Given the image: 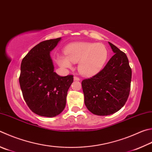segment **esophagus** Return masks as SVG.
<instances>
[{
	"mask_svg": "<svg viewBox=\"0 0 152 152\" xmlns=\"http://www.w3.org/2000/svg\"><path fill=\"white\" fill-rule=\"evenodd\" d=\"M74 81H79V80H80V78H78V77L74 76Z\"/></svg>",
	"mask_w": 152,
	"mask_h": 152,
	"instance_id": "esophagus-1",
	"label": "esophagus"
}]
</instances>
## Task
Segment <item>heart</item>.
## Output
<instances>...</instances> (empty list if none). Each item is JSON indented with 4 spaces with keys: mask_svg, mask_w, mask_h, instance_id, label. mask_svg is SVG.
<instances>
[{
    "mask_svg": "<svg viewBox=\"0 0 152 152\" xmlns=\"http://www.w3.org/2000/svg\"><path fill=\"white\" fill-rule=\"evenodd\" d=\"M65 55L58 56V63L62 67L70 68L78 63L79 72L85 76H92L100 72L106 64L108 52L102 44L76 42L66 46Z\"/></svg>",
    "mask_w": 152,
    "mask_h": 152,
    "instance_id": "b5f03b06",
    "label": "heart"
}]
</instances>
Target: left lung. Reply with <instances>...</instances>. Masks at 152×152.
<instances>
[{"label":"left lung","instance_id":"8db88e82","mask_svg":"<svg viewBox=\"0 0 152 152\" xmlns=\"http://www.w3.org/2000/svg\"><path fill=\"white\" fill-rule=\"evenodd\" d=\"M114 55L100 72L82 82L86 106L92 114L108 115L126 104L130 91L132 69L126 54L109 42Z\"/></svg>","mask_w":152,"mask_h":152}]
</instances>
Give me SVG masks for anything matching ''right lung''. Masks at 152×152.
Segmentation results:
<instances>
[{"instance_id": "right-lung-1", "label": "right lung", "mask_w": 152, "mask_h": 152, "mask_svg": "<svg viewBox=\"0 0 152 152\" xmlns=\"http://www.w3.org/2000/svg\"><path fill=\"white\" fill-rule=\"evenodd\" d=\"M61 38L43 41L32 48L22 60L19 83L29 108L40 116L52 118L66 106L73 76L54 72L50 52Z\"/></svg>"}]
</instances>
